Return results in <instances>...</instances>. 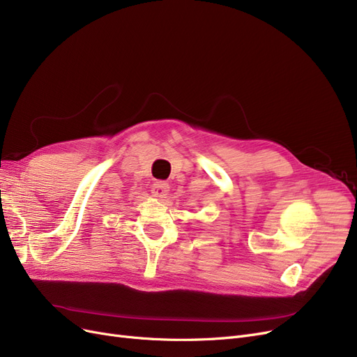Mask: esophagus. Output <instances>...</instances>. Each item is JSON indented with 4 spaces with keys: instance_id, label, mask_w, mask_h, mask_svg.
<instances>
[{
    "instance_id": "1",
    "label": "esophagus",
    "mask_w": 357,
    "mask_h": 357,
    "mask_svg": "<svg viewBox=\"0 0 357 357\" xmlns=\"http://www.w3.org/2000/svg\"><path fill=\"white\" fill-rule=\"evenodd\" d=\"M169 192V183L163 181H158L151 185V194L156 198H165Z\"/></svg>"
}]
</instances>
